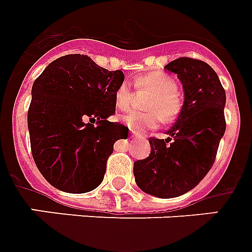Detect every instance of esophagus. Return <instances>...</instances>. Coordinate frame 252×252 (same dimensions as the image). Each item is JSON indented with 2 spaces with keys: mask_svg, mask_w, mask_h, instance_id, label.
<instances>
[{
  "mask_svg": "<svg viewBox=\"0 0 252 252\" xmlns=\"http://www.w3.org/2000/svg\"><path fill=\"white\" fill-rule=\"evenodd\" d=\"M131 136H135V138H139V136H142V134H140V132L132 131V130H131Z\"/></svg>",
  "mask_w": 252,
  "mask_h": 252,
  "instance_id": "1",
  "label": "esophagus"
}]
</instances>
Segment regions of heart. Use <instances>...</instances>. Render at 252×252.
Returning <instances> with one entry per match:
<instances>
[{"label":"heart","instance_id":"1","mask_svg":"<svg viewBox=\"0 0 252 252\" xmlns=\"http://www.w3.org/2000/svg\"><path fill=\"white\" fill-rule=\"evenodd\" d=\"M134 86L139 91H148L144 108L146 112H131L122 118L132 131L156 127L158 124H170L177 120L182 110V98L177 92V82L161 71H152L136 76ZM132 101L131 90L126 83L120 84L114 91V105L121 112L130 109Z\"/></svg>","mask_w":252,"mask_h":252}]
</instances>
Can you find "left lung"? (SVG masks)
Listing matches in <instances>:
<instances>
[{
  "label": "left lung",
  "instance_id": "obj_1",
  "mask_svg": "<svg viewBox=\"0 0 252 252\" xmlns=\"http://www.w3.org/2000/svg\"><path fill=\"white\" fill-rule=\"evenodd\" d=\"M182 82L185 102L168 138H150L151 154L134 162L140 190L177 198L194 189L211 170L226 128L225 90L215 70L200 60L180 57L165 66Z\"/></svg>",
  "mask_w": 252,
  "mask_h": 252
}]
</instances>
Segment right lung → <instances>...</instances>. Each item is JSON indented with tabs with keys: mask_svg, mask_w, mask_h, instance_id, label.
I'll use <instances>...</instances> for the list:
<instances>
[{
	"mask_svg": "<svg viewBox=\"0 0 252 252\" xmlns=\"http://www.w3.org/2000/svg\"><path fill=\"white\" fill-rule=\"evenodd\" d=\"M121 70L109 71L84 54L50 62L32 86L27 122L32 158L56 189L70 194L92 191L104 180L114 143L128 127L109 122Z\"/></svg>",
	"mask_w": 252,
	"mask_h": 252,
	"instance_id": "1",
	"label": "right lung"
}]
</instances>
